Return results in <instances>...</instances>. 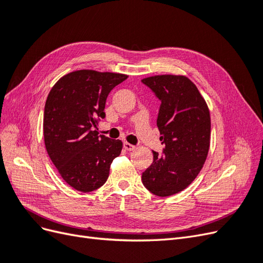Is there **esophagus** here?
<instances>
[{"label":"esophagus","mask_w":263,"mask_h":263,"mask_svg":"<svg viewBox=\"0 0 263 263\" xmlns=\"http://www.w3.org/2000/svg\"><path fill=\"white\" fill-rule=\"evenodd\" d=\"M124 148L126 149V150H128V151H130V150H134L135 148H136V147H135L134 145H132V144H129V142H127V141H125L124 142Z\"/></svg>","instance_id":"1"}]
</instances>
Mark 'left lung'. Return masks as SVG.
I'll use <instances>...</instances> for the list:
<instances>
[{"mask_svg": "<svg viewBox=\"0 0 263 263\" xmlns=\"http://www.w3.org/2000/svg\"><path fill=\"white\" fill-rule=\"evenodd\" d=\"M161 101L157 119L163 155L154 161L141 180L157 196L174 195L194 181L203 168L211 144V115L196 85L185 76L161 74L142 79Z\"/></svg>", "mask_w": 263, "mask_h": 263, "instance_id": "1", "label": "left lung"}]
</instances>
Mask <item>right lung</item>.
<instances>
[{
	"label": "right lung",
	"mask_w": 263,
	"mask_h": 263,
	"mask_svg": "<svg viewBox=\"0 0 263 263\" xmlns=\"http://www.w3.org/2000/svg\"><path fill=\"white\" fill-rule=\"evenodd\" d=\"M128 76L77 70L60 78L45 104L46 150L61 178L87 193L106 182L123 142L94 130L105 117L107 95Z\"/></svg>",
	"instance_id": "obj_1"
}]
</instances>
